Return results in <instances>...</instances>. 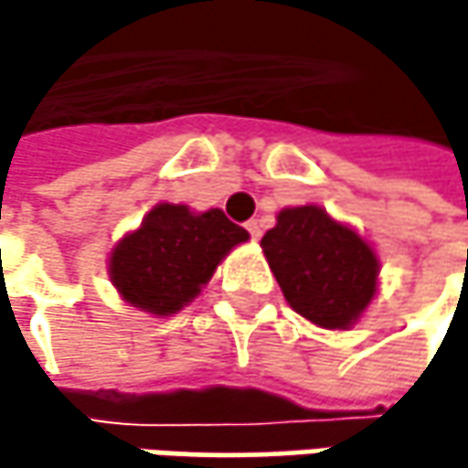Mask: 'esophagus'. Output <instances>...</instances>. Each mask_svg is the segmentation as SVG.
Listing matches in <instances>:
<instances>
[{"instance_id":"esophagus-1","label":"esophagus","mask_w":468,"mask_h":468,"mask_svg":"<svg viewBox=\"0 0 468 468\" xmlns=\"http://www.w3.org/2000/svg\"><path fill=\"white\" fill-rule=\"evenodd\" d=\"M246 230L251 235V240H260V235H262V225L257 222V219H251V222H246Z\"/></svg>"}]
</instances>
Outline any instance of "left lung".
Masks as SVG:
<instances>
[{
  "label": "left lung",
  "instance_id": "left-lung-1",
  "mask_svg": "<svg viewBox=\"0 0 468 468\" xmlns=\"http://www.w3.org/2000/svg\"><path fill=\"white\" fill-rule=\"evenodd\" d=\"M260 246L287 303L314 325L346 330L377 295L374 249L320 206L279 211Z\"/></svg>",
  "mask_w": 468,
  "mask_h": 468
}]
</instances>
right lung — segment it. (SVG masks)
Here are the masks:
<instances>
[{
	"label": "right lung",
	"mask_w": 468,
	"mask_h": 468,
	"mask_svg": "<svg viewBox=\"0 0 468 468\" xmlns=\"http://www.w3.org/2000/svg\"><path fill=\"white\" fill-rule=\"evenodd\" d=\"M243 240L249 233L219 208L195 214L189 206L159 203L116 243L108 273L130 306L167 317L200 295L225 254Z\"/></svg>",
	"instance_id": "obj_1"
}]
</instances>
